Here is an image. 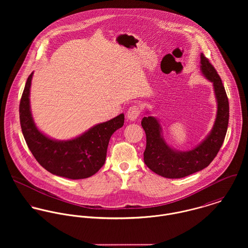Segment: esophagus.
Here are the masks:
<instances>
[{"mask_svg":"<svg viewBox=\"0 0 248 248\" xmlns=\"http://www.w3.org/2000/svg\"><path fill=\"white\" fill-rule=\"evenodd\" d=\"M140 108L138 105H133L130 107L127 112V118L131 121H135L140 114Z\"/></svg>","mask_w":248,"mask_h":248,"instance_id":"34e87169","label":"esophagus"}]
</instances>
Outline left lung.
Returning <instances> with one entry per match:
<instances>
[{"label":"left lung","instance_id":"1","mask_svg":"<svg viewBox=\"0 0 248 248\" xmlns=\"http://www.w3.org/2000/svg\"><path fill=\"white\" fill-rule=\"evenodd\" d=\"M201 71L213 83L217 103V116L207 138L196 148L179 152L167 145L161 126L153 116H144L141 126L146 134L144 162L155 174L167 178H180L206 168L218 153L227 132L229 103L221 79L209 59L201 53Z\"/></svg>","mask_w":248,"mask_h":248}]
</instances>
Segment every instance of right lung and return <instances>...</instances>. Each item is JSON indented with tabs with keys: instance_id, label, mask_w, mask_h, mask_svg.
<instances>
[{
	"instance_id": "right-lung-1",
	"label": "right lung",
	"mask_w": 248,
	"mask_h": 248,
	"mask_svg": "<svg viewBox=\"0 0 248 248\" xmlns=\"http://www.w3.org/2000/svg\"><path fill=\"white\" fill-rule=\"evenodd\" d=\"M33 72L29 76L19 107L25 140L39 164L49 173L71 179L92 177L104 165L111 135L124 125V114L95 125L71 140H54L42 134L33 121L30 93Z\"/></svg>"
}]
</instances>
